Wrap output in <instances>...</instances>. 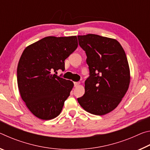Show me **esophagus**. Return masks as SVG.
Segmentation results:
<instances>
[{"label": "esophagus", "instance_id": "1", "mask_svg": "<svg viewBox=\"0 0 150 150\" xmlns=\"http://www.w3.org/2000/svg\"><path fill=\"white\" fill-rule=\"evenodd\" d=\"M80 84V82H74V87H77V86Z\"/></svg>", "mask_w": 150, "mask_h": 150}]
</instances>
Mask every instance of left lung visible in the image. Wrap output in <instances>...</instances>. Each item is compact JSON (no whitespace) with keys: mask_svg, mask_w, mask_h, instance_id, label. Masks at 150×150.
<instances>
[{"mask_svg":"<svg viewBox=\"0 0 150 150\" xmlns=\"http://www.w3.org/2000/svg\"><path fill=\"white\" fill-rule=\"evenodd\" d=\"M77 38L89 69L85 93L78 103L88 112L105 115L117 107L128 89L130 68L125 52L115 39L96 34Z\"/></svg>","mask_w":150,"mask_h":150,"instance_id":"obj_1","label":"left lung"}]
</instances>
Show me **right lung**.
Wrapping results in <instances>:
<instances>
[{"instance_id":"add662e5","label":"right lung","mask_w":150,"mask_h":150,"mask_svg":"<svg viewBox=\"0 0 150 150\" xmlns=\"http://www.w3.org/2000/svg\"><path fill=\"white\" fill-rule=\"evenodd\" d=\"M77 36H48L26 47L17 67L20 96L30 112L42 120L59 115L73 83L57 76L65 59L77 49ZM55 73H54V72Z\"/></svg>"}]
</instances>
